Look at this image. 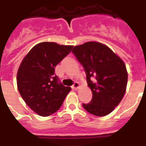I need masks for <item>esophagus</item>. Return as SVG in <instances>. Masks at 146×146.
<instances>
[{
	"label": "esophagus",
	"mask_w": 146,
	"mask_h": 146,
	"mask_svg": "<svg viewBox=\"0 0 146 146\" xmlns=\"http://www.w3.org/2000/svg\"><path fill=\"white\" fill-rule=\"evenodd\" d=\"M80 86V84H79V82H74V84L72 85V88L73 89H75V90H77L78 88H79Z\"/></svg>",
	"instance_id": "34e87169"
}]
</instances>
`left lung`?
I'll list each match as a JSON object with an SVG mask.
<instances>
[{"label": "left lung", "mask_w": 146, "mask_h": 146, "mask_svg": "<svg viewBox=\"0 0 146 146\" xmlns=\"http://www.w3.org/2000/svg\"><path fill=\"white\" fill-rule=\"evenodd\" d=\"M86 74L92 99L82 104L86 111L96 116L110 114L126 92L128 74L124 63L108 47L96 42L75 46L72 51Z\"/></svg>", "instance_id": "1"}]
</instances>
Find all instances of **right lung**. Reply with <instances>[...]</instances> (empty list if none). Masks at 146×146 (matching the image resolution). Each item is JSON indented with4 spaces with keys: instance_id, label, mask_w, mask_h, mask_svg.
<instances>
[{
    "instance_id": "obj_1",
    "label": "right lung",
    "mask_w": 146,
    "mask_h": 146,
    "mask_svg": "<svg viewBox=\"0 0 146 146\" xmlns=\"http://www.w3.org/2000/svg\"><path fill=\"white\" fill-rule=\"evenodd\" d=\"M72 48L70 45L42 42L21 62L17 75L18 90L27 105L41 116L58 110L71 91L60 82L55 69Z\"/></svg>"
}]
</instances>
